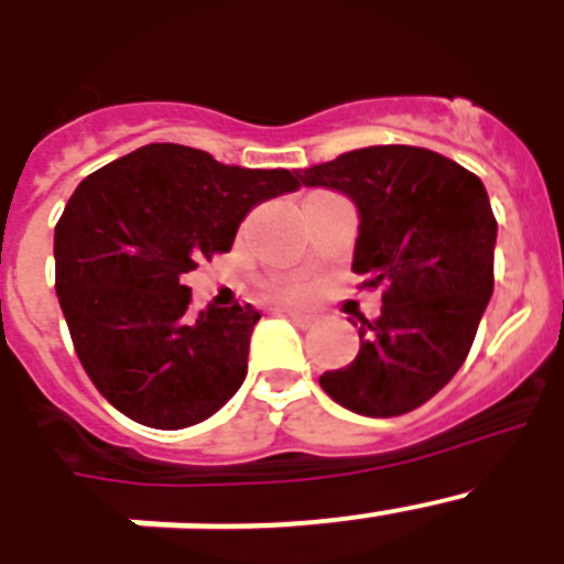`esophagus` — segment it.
Returning <instances> with one entry per match:
<instances>
[{"label": "esophagus", "instance_id": "obj_1", "mask_svg": "<svg viewBox=\"0 0 564 564\" xmlns=\"http://www.w3.org/2000/svg\"><path fill=\"white\" fill-rule=\"evenodd\" d=\"M285 316L291 318V322H296L299 327H313V325H316V316H313L311 311H285Z\"/></svg>", "mask_w": 564, "mask_h": 564}]
</instances>
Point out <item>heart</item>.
<instances>
[{
    "mask_svg": "<svg viewBox=\"0 0 564 564\" xmlns=\"http://www.w3.org/2000/svg\"><path fill=\"white\" fill-rule=\"evenodd\" d=\"M279 293H282V296H296V293H302V288H299L296 282H282V285H279Z\"/></svg>",
    "mask_w": 564,
    "mask_h": 564,
    "instance_id": "heart-1",
    "label": "heart"
}]
</instances>
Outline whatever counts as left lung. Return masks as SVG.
Returning a JSON list of instances; mask_svg holds the SVG:
<instances>
[{
	"mask_svg": "<svg viewBox=\"0 0 564 564\" xmlns=\"http://www.w3.org/2000/svg\"><path fill=\"white\" fill-rule=\"evenodd\" d=\"M299 181L358 208L352 271L383 288L361 350L318 378L344 410L395 417L430 401L466 361L495 291L497 220L486 186L421 147H367L302 169Z\"/></svg>",
	"mask_w": 564,
	"mask_h": 564,
	"instance_id": "8db88e82",
	"label": "left lung"
}]
</instances>
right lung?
I'll return each instance as SVG.
<instances>
[{
	"label": "right lung",
	"mask_w": 564,
	"mask_h": 564,
	"mask_svg": "<svg viewBox=\"0 0 564 564\" xmlns=\"http://www.w3.org/2000/svg\"><path fill=\"white\" fill-rule=\"evenodd\" d=\"M288 169H246L203 149L149 143L78 183L53 239L56 293L84 370L115 410L183 430L231 401L259 311L188 313L186 273L231 251L259 203L296 192Z\"/></svg>",
	"instance_id": "1"
}]
</instances>
